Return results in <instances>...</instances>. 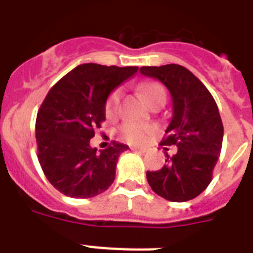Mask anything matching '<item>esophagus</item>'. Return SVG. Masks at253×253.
Instances as JSON below:
<instances>
[{
	"label": "esophagus",
	"instance_id": "obj_1",
	"mask_svg": "<svg viewBox=\"0 0 253 253\" xmlns=\"http://www.w3.org/2000/svg\"><path fill=\"white\" fill-rule=\"evenodd\" d=\"M132 151H136V152H140V154H144L146 152V148H142V147H132Z\"/></svg>",
	"mask_w": 253,
	"mask_h": 253
}]
</instances>
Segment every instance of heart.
<instances>
[{
	"label": "heart",
	"mask_w": 253,
	"mask_h": 253,
	"mask_svg": "<svg viewBox=\"0 0 253 253\" xmlns=\"http://www.w3.org/2000/svg\"><path fill=\"white\" fill-rule=\"evenodd\" d=\"M142 94L144 95V98L151 103L155 98H158L159 95L166 94L164 89L162 85L156 84V83H146L139 86ZM119 102H121V91L117 90L111 91L110 95L107 97L106 105H105V111H106L107 117H114L119 110ZM154 131V127L150 125H142V123H134L128 122L125 123L121 127V135L125 140L132 144H140L146 140L148 135Z\"/></svg>",
	"instance_id": "heart-1"
}]
</instances>
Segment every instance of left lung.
Returning a JSON list of instances; mask_svg holds the SVG:
<instances>
[{
    "instance_id": "8db88e82",
    "label": "left lung",
    "mask_w": 253,
    "mask_h": 253,
    "mask_svg": "<svg viewBox=\"0 0 253 253\" xmlns=\"http://www.w3.org/2000/svg\"><path fill=\"white\" fill-rule=\"evenodd\" d=\"M140 73L162 81L172 95L173 115L163 146H176L166 166L147 170L158 196L185 202L200 196L211 182L223 140V123L211 93L189 69L178 64L142 67Z\"/></svg>"
}]
</instances>
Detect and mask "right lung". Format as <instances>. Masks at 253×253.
<instances>
[{"label":"right lung","instance_id":"1","mask_svg":"<svg viewBox=\"0 0 253 253\" xmlns=\"http://www.w3.org/2000/svg\"><path fill=\"white\" fill-rule=\"evenodd\" d=\"M138 67L81 64L49 89L38 110V160L53 188L72 198H91L109 189L119 155L128 150L113 143L97 152L94 130L106 119V99Z\"/></svg>","mask_w":253,"mask_h":253}]
</instances>
